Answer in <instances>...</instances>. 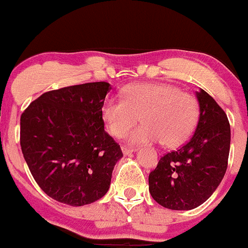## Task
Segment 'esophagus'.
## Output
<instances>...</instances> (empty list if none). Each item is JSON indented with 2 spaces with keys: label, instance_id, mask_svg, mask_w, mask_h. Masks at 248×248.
<instances>
[{
  "label": "esophagus",
  "instance_id": "obj_1",
  "mask_svg": "<svg viewBox=\"0 0 248 248\" xmlns=\"http://www.w3.org/2000/svg\"><path fill=\"white\" fill-rule=\"evenodd\" d=\"M121 150H122V153H124V155H129V154H132V153H136L137 149L136 148H128V146H122Z\"/></svg>",
  "mask_w": 248,
  "mask_h": 248
}]
</instances>
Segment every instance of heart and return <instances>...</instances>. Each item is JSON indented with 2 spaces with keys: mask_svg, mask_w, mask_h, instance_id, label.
Wrapping results in <instances>:
<instances>
[{
  "mask_svg": "<svg viewBox=\"0 0 248 248\" xmlns=\"http://www.w3.org/2000/svg\"><path fill=\"white\" fill-rule=\"evenodd\" d=\"M143 124L126 136L131 144L162 141L178 146L188 140L198 122V103L193 95L167 83H137L122 90V99L107 98L102 119L111 136H124L138 120Z\"/></svg>",
  "mask_w": 248,
  "mask_h": 248,
  "instance_id": "b5f03b06",
  "label": "heart"
}]
</instances>
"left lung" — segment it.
<instances>
[{"label": "left lung", "mask_w": 248, "mask_h": 248, "mask_svg": "<svg viewBox=\"0 0 248 248\" xmlns=\"http://www.w3.org/2000/svg\"><path fill=\"white\" fill-rule=\"evenodd\" d=\"M199 121L190 140L160 158L149 174V191L165 208L188 211L202 205L222 182L228 167L230 124L207 92L195 93Z\"/></svg>", "instance_id": "1"}]
</instances>
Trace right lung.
Masks as SVG:
<instances>
[{
	"instance_id": "add662e5",
	"label": "right lung",
	"mask_w": 248,
	"mask_h": 248,
	"mask_svg": "<svg viewBox=\"0 0 248 248\" xmlns=\"http://www.w3.org/2000/svg\"><path fill=\"white\" fill-rule=\"evenodd\" d=\"M111 87L91 82L43 93L20 117V146L49 198L85 206L108 193L121 148L104 131L102 105Z\"/></svg>"
}]
</instances>
